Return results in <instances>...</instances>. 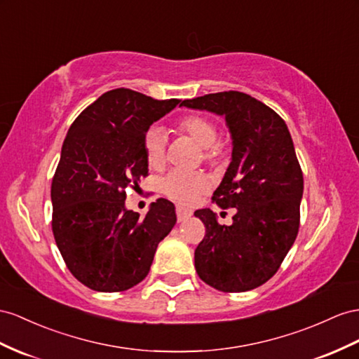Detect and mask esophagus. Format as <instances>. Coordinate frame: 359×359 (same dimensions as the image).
I'll return each mask as SVG.
<instances>
[{
  "label": "esophagus",
  "instance_id": "obj_1",
  "mask_svg": "<svg viewBox=\"0 0 359 359\" xmlns=\"http://www.w3.org/2000/svg\"><path fill=\"white\" fill-rule=\"evenodd\" d=\"M176 214H177V219H179V222H185L187 218L191 217V210H189V209H185L183 206H177V208H176Z\"/></svg>",
  "mask_w": 359,
  "mask_h": 359
}]
</instances>
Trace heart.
Listing matches in <instances>:
<instances>
[{
	"label": "heart",
	"mask_w": 359,
	"mask_h": 359,
	"mask_svg": "<svg viewBox=\"0 0 359 359\" xmlns=\"http://www.w3.org/2000/svg\"><path fill=\"white\" fill-rule=\"evenodd\" d=\"M177 130L191 137L203 149L206 161H217L224 154V144L217 142V126L203 115H187L177 123ZM144 151L151 168H161L165 162V135L158 127H151L144 136ZM210 187L205 172L172 170L162 179V191L180 203H194Z\"/></svg>",
	"instance_id": "obj_1"
}]
</instances>
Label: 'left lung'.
<instances>
[{"label": "left lung", "mask_w": 359, "mask_h": 359, "mask_svg": "<svg viewBox=\"0 0 359 359\" xmlns=\"http://www.w3.org/2000/svg\"><path fill=\"white\" fill-rule=\"evenodd\" d=\"M180 106L223 116L232 137V159L212 200L236 209L233 223L222 226L210 209L196 210L206 227L196 271L218 291L258 288L278 271L299 232L303 174L288 127L273 109L238 90Z\"/></svg>", "instance_id": "1"}]
</instances>
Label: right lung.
Instances as JSON below:
<instances>
[{"instance_id":"add662e5","label":"right lung","mask_w":359,"mask_h":359,"mask_svg":"<svg viewBox=\"0 0 359 359\" xmlns=\"http://www.w3.org/2000/svg\"><path fill=\"white\" fill-rule=\"evenodd\" d=\"M180 100H153L114 89L81 112L63 141L51 183L53 233L77 280L101 292L135 287L176 224V208L159 198L145 217L126 208V189L149 174L144 136Z\"/></svg>"}]
</instances>
